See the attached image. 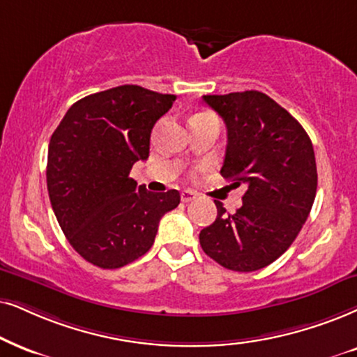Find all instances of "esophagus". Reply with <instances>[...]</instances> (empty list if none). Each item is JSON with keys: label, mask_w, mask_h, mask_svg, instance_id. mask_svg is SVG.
Listing matches in <instances>:
<instances>
[{"label": "esophagus", "mask_w": 357, "mask_h": 357, "mask_svg": "<svg viewBox=\"0 0 357 357\" xmlns=\"http://www.w3.org/2000/svg\"><path fill=\"white\" fill-rule=\"evenodd\" d=\"M196 197H197V194L194 192V191H189V189H186V191L181 192L183 202H191V201L196 199Z\"/></svg>", "instance_id": "obj_1"}]
</instances>
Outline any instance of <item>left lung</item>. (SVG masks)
Wrapping results in <instances>:
<instances>
[{"label":"left lung","instance_id":"1","mask_svg":"<svg viewBox=\"0 0 357 357\" xmlns=\"http://www.w3.org/2000/svg\"><path fill=\"white\" fill-rule=\"evenodd\" d=\"M227 126L220 174L245 184L242 207L199 234L206 255L234 272L272 264L295 241L317 196L318 173L311 139L273 98L257 90L202 97Z\"/></svg>","mask_w":357,"mask_h":357}]
</instances>
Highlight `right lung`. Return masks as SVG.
<instances>
[{
    "mask_svg": "<svg viewBox=\"0 0 357 357\" xmlns=\"http://www.w3.org/2000/svg\"><path fill=\"white\" fill-rule=\"evenodd\" d=\"M176 96L120 85L75 102L52 133L47 191L74 250L100 268H120L151 249L158 224L178 207L176 189L146 191L130 178L150 156L151 130Z\"/></svg>",
    "mask_w": 357,
    "mask_h": 357,
    "instance_id": "obj_1",
    "label": "right lung"
}]
</instances>
